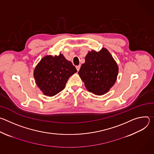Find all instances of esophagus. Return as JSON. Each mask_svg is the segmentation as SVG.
Returning <instances> with one entry per match:
<instances>
[{"instance_id": "esophagus-1", "label": "esophagus", "mask_w": 154, "mask_h": 154, "mask_svg": "<svg viewBox=\"0 0 154 154\" xmlns=\"http://www.w3.org/2000/svg\"><path fill=\"white\" fill-rule=\"evenodd\" d=\"M80 65H79V66H76V69H77V71H79V69H80Z\"/></svg>"}]
</instances>
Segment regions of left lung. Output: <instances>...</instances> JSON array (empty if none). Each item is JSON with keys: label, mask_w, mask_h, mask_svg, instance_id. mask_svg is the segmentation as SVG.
<instances>
[{"label": "left lung", "mask_w": 154, "mask_h": 154, "mask_svg": "<svg viewBox=\"0 0 154 154\" xmlns=\"http://www.w3.org/2000/svg\"><path fill=\"white\" fill-rule=\"evenodd\" d=\"M78 73L87 90L100 96L106 93L115 84L118 67L111 54L102 49L99 52H88Z\"/></svg>", "instance_id": "8db88e82"}]
</instances>
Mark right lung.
I'll list each match as a JSON object with an SVG mask.
<instances>
[{"label": "right lung", "mask_w": 154, "mask_h": 154, "mask_svg": "<svg viewBox=\"0 0 154 154\" xmlns=\"http://www.w3.org/2000/svg\"><path fill=\"white\" fill-rule=\"evenodd\" d=\"M77 72L72 63L62 54L46 56L34 70L36 83L44 94L53 96L61 91L69 78Z\"/></svg>", "instance_id": "add662e5"}]
</instances>
